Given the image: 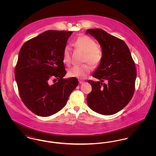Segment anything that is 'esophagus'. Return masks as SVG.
I'll return each mask as SVG.
<instances>
[{"label":"esophagus","instance_id":"obj_1","mask_svg":"<svg viewBox=\"0 0 156 156\" xmlns=\"http://www.w3.org/2000/svg\"><path fill=\"white\" fill-rule=\"evenodd\" d=\"M83 80H79V83H80V84H81V83H82L83 82Z\"/></svg>","mask_w":156,"mask_h":156}]
</instances>
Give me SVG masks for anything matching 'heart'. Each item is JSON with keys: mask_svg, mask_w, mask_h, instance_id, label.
Masks as SVG:
<instances>
[{"mask_svg": "<svg viewBox=\"0 0 156 156\" xmlns=\"http://www.w3.org/2000/svg\"><path fill=\"white\" fill-rule=\"evenodd\" d=\"M74 44L85 52V61L89 62L94 66H98L102 61V52L97 47L96 42L90 37L83 36L78 37L75 41ZM71 48L69 46H66L63 51V62L66 64L71 62L70 56ZM92 70V67L89 64H85L81 66H75L68 71V75L72 77L85 78Z\"/></svg>", "mask_w": 156, "mask_h": 156, "instance_id": "b5f03b06", "label": "heart"}]
</instances>
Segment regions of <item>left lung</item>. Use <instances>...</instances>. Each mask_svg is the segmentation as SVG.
<instances>
[{
	"mask_svg": "<svg viewBox=\"0 0 156 156\" xmlns=\"http://www.w3.org/2000/svg\"><path fill=\"white\" fill-rule=\"evenodd\" d=\"M102 48V58L92 76L100 81H88L92 91L87 104L94 112L111 115L123 109L132 99L136 78L135 64L125 42L100 29H88ZM106 80V84L103 82Z\"/></svg>",
	"mask_w": 156,
	"mask_h": 156,
	"instance_id": "obj_1",
	"label": "left lung"
}]
</instances>
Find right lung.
I'll return each mask as SVG.
<instances>
[{"mask_svg": "<svg viewBox=\"0 0 156 156\" xmlns=\"http://www.w3.org/2000/svg\"><path fill=\"white\" fill-rule=\"evenodd\" d=\"M72 31L47 30L23 45L15 79L24 104L38 116L47 117L62 109L78 85L75 77L64 79L63 51ZM54 77L58 81L49 83Z\"/></svg>", "mask_w": 156, "mask_h": 156, "instance_id": "1", "label": "right lung"}]
</instances>
